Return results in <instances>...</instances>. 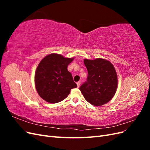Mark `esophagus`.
<instances>
[{
    "label": "esophagus",
    "instance_id": "esophagus-1",
    "mask_svg": "<svg viewBox=\"0 0 150 150\" xmlns=\"http://www.w3.org/2000/svg\"><path fill=\"white\" fill-rule=\"evenodd\" d=\"M80 85H81V82H80V81H79V82L77 83V86H78V88H79Z\"/></svg>",
    "mask_w": 150,
    "mask_h": 150
}]
</instances>
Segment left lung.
<instances>
[{
    "mask_svg": "<svg viewBox=\"0 0 150 150\" xmlns=\"http://www.w3.org/2000/svg\"><path fill=\"white\" fill-rule=\"evenodd\" d=\"M88 70L87 80L79 89L86 100L94 106H101L110 101L117 89V78L111 63L104 59L84 60Z\"/></svg>",
    "mask_w": 150,
    "mask_h": 150,
    "instance_id": "left-lung-1",
    "label": "left lung"
}]
</instances>
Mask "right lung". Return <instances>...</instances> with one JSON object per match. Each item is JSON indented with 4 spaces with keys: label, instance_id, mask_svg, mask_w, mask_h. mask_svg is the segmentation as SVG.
Here are the masks:
<instances>
[{
    "label": "right lung",
    "instance_id": "add662e5",
    "mask_svg": "<svg viewBox=\"0 0 150 150\" xmlns=\"http://www.w3.org/2000/svg\"><path fill=\"white\" fill-rule=\"evenodd\" d=\"M73 58H65L60 54H51L40 62L35 74V84L39 96L45 101L56 103L69 94L77 87L67 66Z\"/></svg>",
    "mask_w": 150,
    "mask_h": 150
}]
</instances>
